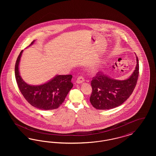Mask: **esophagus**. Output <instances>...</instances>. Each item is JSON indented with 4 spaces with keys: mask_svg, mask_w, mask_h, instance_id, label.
I'll use <instances>...</instances> for the list:
<instances>
[{
    "mask_svg": "<svg viewBox=\"0 0 156 156\" xmlns=\"http://www.w3.org/2000/svg\"><path fill=\"white\" fill-rule=\"evenodd\" d=\"M85 81V80H84V78L81 76H79V77H78V78H77V80H76V83H82V82H83Z\"/></svg>",
    "mask_w": 156,
    "mask_h": 156,
    "instance_id": "1",
    "label": "esophagus"
}]
</instances>
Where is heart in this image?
<instances>
[{
  "instance_id": "heart-1",
  "label": "heart",
  "mask_w": 156,
  "mask_h": 156,
  "mask_svg": "<svg viewBox=\"0 0 156 156\" xmlns=\"http://www.w3.org/2000/svg\"><path fill=\"white\" fill-rule=\"evenodd\" d=\"M96 71V69H95V68L92 69V72H94V71Z\"/></svg>"
}]
</instances>
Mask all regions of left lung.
I'll list each match as a JSON object with an SVG mask.
<instances>
[{"mask_svg": "<svg viewBox=\"0 0 156 156\" xmlns=\"http://www.w3.org/2000/svg\"><path fill=\"white\" fill-rule=\"evenodd\" d=\"M136 66L130 76L125 80L112 79L98 72L92 78V92L90 97L92 105L97 109L106 110L121 105L132 94L139 76V64L136 56Z\"/></svg>", "mask_w": 156, "mask_h": 156, "instance_id": "1", "label": "left lung"}]
</instances>
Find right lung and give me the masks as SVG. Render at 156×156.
<instances>
[{"mask_svg":"<svg viewBox=\"0 0 156 156\" xmlns=\"http://www.w3.org/2000/svg\"><path fill=\"white\" fill-rule=\"evenodd\" d=\"M33 41L30 45L33 44ZM22 50L15 64V77L19 88L26 101L33 106L42 110L57 109L64 101L73 87V75H57L49 81L39 85H31L23 81L20 75L19 66Z\"/></svg>","mask_w":156,"mask_h":156,"instance_id":"right-lung-1","label":"right lung"}]
</instances>
